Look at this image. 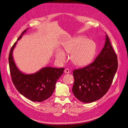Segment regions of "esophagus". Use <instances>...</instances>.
Masks as SVG:
<instances>
[{
  "instance_id": "esophagus-1",
  "label": "esophagus",
  "mask_w": 128,
  "mask_h": 128,
  "mask_svg": "<svg viewBox=\"0 0 128 128\" xmlns=\"http://www.w3.org/2000/svg\"><path fill=\"white\" fill-rule=\"evenodd\" d=\"M64 72H65V73H66V74L69 73H70V70H69L68 68H66V69L64 70Z\"/></svg>"
}]
</instances>
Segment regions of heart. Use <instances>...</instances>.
<instances>
[{"label": "heart", "mask_w": 128, "mask_h": 128, "mask_svg": "<svg viewBox=\"0 0 128 128\" xmlns=\"http://www.w3.org/2000/svg\"><path fill=\"white\" fill-rule=\"evenodd\" d=\"M63 50H59L55 54L59 62H64L65 60L66 56L64 52L71 53L72 62L78 66H84L90 64L95 56L96 45L94 41L84 36H77L66 43Z\"/></svg>", "instance_id": "heart-1"}]
</instances>
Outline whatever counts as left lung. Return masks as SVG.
I'll return each mask as SVG.
<instances>
[{
    "mask_svg": "<svg viewBox=\"0 0 128 128\" xmlns=\"http://www.w3.org/2000/svg\"><path fill=\"white\" fill-rule=\"evenodd\" d=\"M117 68V56L106 35L104 46L95 60L86 67L73 70L74 96L85 103L101 98L112 85Z\"/></svg>",
    "mask_w": 128,
    "mask_h": 128,
    "instance_id": "8db88e82",
    "label": "left lung"
}]
</instances>
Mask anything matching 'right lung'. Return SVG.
Instances as JSON below:
<instances>
[{
    "label": "right lung",
    "instance_id": "1",
    "mask_svg": "<svg viewBox=\"0 0 128 128\" xmlns=\"http://www.w3.org/2000/svg\"><path fill=\"white\" fill-rule=\"evenodd\" d=\"M27 30L21 33L10 50L9 55L10 74L14 86L21 95L31 101L41 102L52 96L56 82L63 74L64 68H43L30 74H24L18 69L14 60L13 51L17 41Z\"/></svg>",
    "mask_w": 128,
    "mask_h": 128
}]
</instances>
